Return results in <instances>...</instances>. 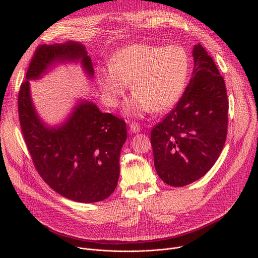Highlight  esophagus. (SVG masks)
Returning a JSON list of instances; mask_svg holds the SVG:
<instances>
[{
  "mask_svg": "<svg viewBox=\"0 0 258 258\" xmlns=\"http://www.w3.org/2000/svg\"><path fill=\"white\" fill-rule=\"evenodd\" d=\"M129 127H130V130L133 132V133H137V132H140L141 131V127H140V125H138L137 123H131L130 125H129Z\"/></svg>",
  "mask_w": 258,
  "mask_h": 258,
  "instance_id": "esophagus-1",
  "label": "esophagus"
}]
</instances>
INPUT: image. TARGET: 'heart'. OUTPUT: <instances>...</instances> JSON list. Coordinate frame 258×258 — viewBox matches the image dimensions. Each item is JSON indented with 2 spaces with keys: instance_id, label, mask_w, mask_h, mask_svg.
<instances>
[{
  "instance_id": "1",
  "label": "heart",
  "mask_w": 258,
  "mask_h": 258,
  "mask_svg": "<svg viewBox=\"0 0 258 258\" xmlns=\"http://www.w3.org/2000/svg\"><path fill=\"white\" fill-rule=\"evenodd\" d=\"M188 71V56L181 46L132 44L115 53L109 68L98 72V85L106 102L114 105L131 82L135 95L125 111L141 115L170 107L184 90Z\"/></svg>"
}]
</instances>
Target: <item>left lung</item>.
<instances>
[{
	"instance_id": "8db88e82",
	"label": "left lung",
	"mask_w": 258,
	"mask_h": 258,
	"mask_svg": "<svg viewBox=\"0 0 258 258\" xmlns=\"http://www.w3.org/2000/svg\"><path fill=\"white\" fill-rule=\"evenodd\" d=\"M192 55L194 68L182 98L151 132L156 171L173 187L204 176L219 158L227 134L224 79L201 44L194 45Z\"/></svg>"
}]
</instances>
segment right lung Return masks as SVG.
Instances as JSON below:
<instances>
[{"label": "right lung", "mask_w": 258, "mask_h": 258, "mask_svg": "<svg viewBox=\"0 0 258 258\" xmlns=\"http://www.w3.org/2000/svg\"><path fill=\"white\" fill-rule=\"evenodd\" d=\"M66 63H81L93 78L92 60L82 44L68 41L37 47L18 94L19 122L34 165L51 189L77 203L101 202L117 185L126 123L103 113L93 101L79 99L62 124L48 126L34 106L30 81Z\"/></svg>", "instance_id": "right-lung-1"}]
</instances>
